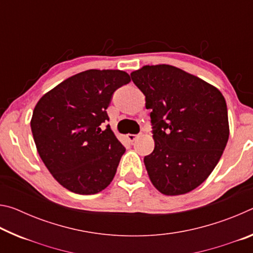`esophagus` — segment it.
Masks as SVG:
<instances>
[{
  "mask_svg": "<svg viewBox=\"0 0 253 253\" xmlns=\"http://www.w3.org/2000/svg\"><path fill=\"white\" fill-rule=\"evenodd\" d=\"M126 137H127V139L129 140L130 143H132V142H135V140H136L137 138H138V135H132V134H128Z\"/></svg>",
  "mask_w": 253,
  "mask_h": 253,
  "instance_id": "34e87169",
  "label": "esophagus"
}]
</instances>
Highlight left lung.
Segmentation results:
<instances>
[{"label": "left lung", "instance_id": "left-lung-1", "mask_svg": "<svg viewBox=\"0 0 253 253\" xmlns=\"http://www.w3.org/2000/svg\"><path fill=\"white\" fill-rule=\"evenodd\" d=\"M130 77L152 109L155 147L144 157L149 179L165 195L193 191L212 173L228 143L223 95L169 65L144 66Z\"/></svg>", "mask_w": 253, "mask_h": 253}]
</instances>
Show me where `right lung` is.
I'll return each mask as SVG.
<instances>
[{
    "label": "right lung",
    "mask_w": 253,
    "mask_h": 253,
    "mask_svg": "<svg viewBox=\"0 0 253 253\" xmlns=\"http://www.w3.org/2000/svg\"><path fill=\"white\" fill-rule=\"evenodd\" d=\"M122 70L90 69L55 85L34 107L31 130L46 169L63 187L96 194L109 185L125 147L110 126L106 109L113 93L128 84Z\"/></svg>",
    "instance_id": "obj_1"
}]
</instances>
